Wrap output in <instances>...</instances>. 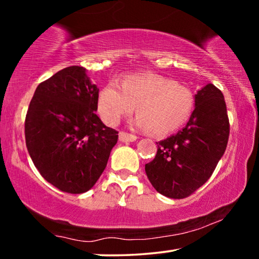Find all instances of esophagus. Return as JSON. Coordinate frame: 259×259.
Wrapping results in <instances>:
<instances>
[{"label": "esophagus", "mask_w": 259, "mask_h": 259, "mask_svg": "<svg viewBox=\"0 0 259 259\" xmlns=\"http://www.w3.org/2000/svg\"><path fill=\"white\" fill-rule=\"evenodd\" d=\"M137 136H134L132 133H127V132H121L119 133V139H120V141L123 142H132V141H136L137 140Z\"/></svg>", "instance_id": "obj_1"}]
</instances>
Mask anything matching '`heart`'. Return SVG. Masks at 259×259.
Here are the masks:
<instances>
[{"label":"heart","instance_id":"b5f03b06","mask_svg":"<svg viewBox=\"0 0 259 259\" xmlns=\"http://www.w3.org/2000/svg\"><path fill=\"white\" fill-rule=\"evenodd\" d=\"M196 105L195 93L171 78L152 73L123 77L120 88L114 83L100 90L97 107L107 125H117L137 106L136 123L156 136H166L190 120Z\"/></svg>","mask_w":259,"mask_h":259}]
</instances>
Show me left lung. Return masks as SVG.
Instances as JSON below:
<instances>
[{"label":"left lung","instance_id":"1","mask_svg":"<svg viewBox=\"0 0 259 259\" xmlns=\"http://www.w3.org/2000/svg\"><path fill=\"white\" fill-rule=\"evenodd\" d=\"M196 105L185 128L156 142V155L145 164L156 192L185 198L203 186L226 152L230 123L223 93L208 84L195 95Z\"/></svg>","mask_w":259,"mask_h":259}]
</instances>
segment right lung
I'll return each mask as SVG.
<instances>
[{
  "label": "right lung",
  "mask_w": 259,
  "mask_h": 259,
  "mask_svg": "<svg viewBox=\"0 0 259 259\" xmlns=\"http://www.w3.org/2000/svg\"><path fill=\"white\" fill-rule=\"evenodd\" d=\"M99 89L81 66L65 67L37 86L24 122L33 164L61 192L91 189L106 167L118 131L97 111Z\"/></svg>",
  "instance_id": "right-lung-1"
}]
</instances>
